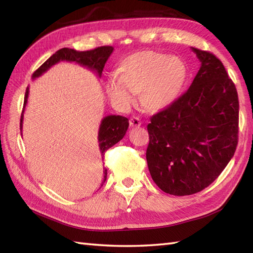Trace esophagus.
Listing matches in <instances>:
<instances>
[{"label": "esophagus", "mask_w": 253, "mask_h": 253, "mask_svg": "<svg viewBox=\"0 0 253 253\" xmlns=\"http://www.w3.org/2000/svg\"><path fill=\"white\" fill-rule=\"evenodd\" d=\"M129 124H130L131 127H139V126H141L142 122L139 120L138 117H131L130 121H129Z\"/></svg>", "instance_id": "esophagus-1"}]
</instances>
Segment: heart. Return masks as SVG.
Here are the masks:
<instances>
[{
	"label": "heart",
	"instance_id": "heart-1",
	"mask_svg": "<svg viewBox=\"0 0 253 253\" xmlns=\"http://www.w3.org/2000/svg\"><path fill=\"white\" fill-rule=\"evenodd\" d=\"M119 73L110 75L106 90L118 106H129L140 92L141 104L161 111L178 98L187 77V67L179 57L152 51L135 53L121 64Z\"/></svg>",
	"mask_w": 253,
	"mask_h": 253
}]
</instances>
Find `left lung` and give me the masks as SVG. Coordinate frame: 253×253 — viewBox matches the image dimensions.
<instances>
[{"mask_svg":"<svg viewBox=\"0 0 253 253\" xmlns=\"http://www.w3.org/2000/svg\"><path fill=\"white\" fill-rule=\"evenodd\" d=\"M201 66L186 92L148 125L149 171L161 190L189 196L215 180L238 143L239 102L212 53L191 47Z\"/></svg>","mask_w":253,"mask_h":253,"instance_id":"1","label":"left lung"}]
</instances>
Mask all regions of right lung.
<instances>
[{
    "label": "right lung",
    "mask_w": 253,
    "mask_h": 253,
    "mask_svg": "<svg viewBox=\"0 0 253 253\" xmlns=\"http://www.w3.org/2000/svg\"><path fill=\"white\" fill-rule=\"evenodd\" d=\"M114 47L113 46H99L94 50L90 51H84L79 52L73 49H68V47H63V49L55 52L51 57L42 64V65L37 69V71L32 74L31 78L36 79L40 77L42 74H44L46 71L55 65V64L60 63L62 61L65 62H75L79 64L80 66L87 67L90 71L94 72L99 77H101L102 72L106 61L109 60L110 55L112 54ZM29 95V87H27L26 93H25V101H24V110L23 114L20 117V130L23 129V120H24V111L25 106L27 105V101H28ZM129 126V122H128L127 117H124L121 115H109L105 116L103 120L101 121L99 133H98V140H99V148L102 155V159L104 157V153L107 149L114 146L118 141H121L125 136V133ZM103 181L104 184L106 179L107 170L104 169L103 170Z\"/></svg>",
    "instance_id": "1"
}]
</instances>
